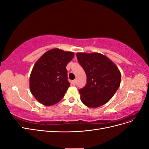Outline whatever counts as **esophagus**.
<instances>
[{"mask_svg":"<svg viewBox=\"0 0 149 149\" xmlns=\"http://www.w3.org/2000/svg\"><path fill=\"white\" fill-rule=\"evenodd\" d=\"M76 83H77V80H76V79H74V80H73V84L74 85H76Z\"/></svg>","mask_w":149,"mask_h":149,"instance_id":"obj_1","label":"esophagus"}]
</instances>
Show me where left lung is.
<instances>
[{"mask_svg":"<svg viewBox=\"0 0 149 149\" xmlns=\"http://www.w3.org/2000/svg\"><path fill=\"white\" fill-rule=\"evenodd\" d=\"M76 57L87 77L86 84L79 89L81 101L93 108L105 104L120 86L121 74L118 68L99 53H77Z\"/></svg>","mask_w":149,"mask_h":149,"instance_id":"left-lung-1","label":"left lung"}]
</instances>
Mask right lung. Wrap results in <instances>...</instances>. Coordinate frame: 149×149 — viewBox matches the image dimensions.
Returning a JSON list of instances; mask_svg holds the SVG:
<instances>
[{"instance_id":"right-lung-1","label":"right lung","mask_w":149,"mask_h":149,"mask_svg":"<svg viewBox=\"0 0 149 149\" xmlns=\"http://www.w3.org/2000/svg\"><path fill=\"white\" fill-rule=\"evenodd\" d=\"M73 56V52L54 48L35 63L30 76V89L39 102L52 106L64 97L70 86L66 67Z\"/></svg>"}]
</instances>
